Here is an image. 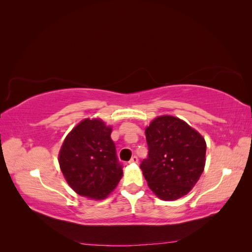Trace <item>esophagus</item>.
<instances>
[{
	"mask_svg": "<svg viewBox=\"0 0 252 252\" xmlns=\"http://www.w3.org/2000/svg\"><path fill=\"white\" fill-rule=\"evenodd\" d=\"M138 161H139L138 157H136V156H133V157L130 158V161H129V163H138Z\"/></svg>",
	"mask_w": 252,
	"mask_h": 252,
	"instance_id": "obj_1",
	"label": "esophagus"
}]
</instances>
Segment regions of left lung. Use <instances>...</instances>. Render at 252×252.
<instances>
[{"label":"left lung","mask_w":252,"mask_h":252,"mask_svg":"<svg viewBox=\"0 0 252 252\" xmlns=\"http://www.w3.org/2000/svg\"><path fill=\"white\" fill-rule=\"evenodd\" d=\"M145 134L148 157L140 167L149 188L164 201L187 194L204 170L203 136L184 121L171 116L155 119Z\"/></svg>","instance_id":"1"}]
</instances>
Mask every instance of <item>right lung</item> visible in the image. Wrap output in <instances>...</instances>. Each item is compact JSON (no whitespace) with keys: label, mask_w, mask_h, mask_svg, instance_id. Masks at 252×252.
<instances>
[{"label":"right lung","mask_w":252,"mask_h":252,"mask_svg":"<svg viewBox=\"0 0 252 252\" xmlns=\"http://www.w3.org/2000/svg\"><path fill=\"white\" fill-rule=\"evenodd\" d=\"M111 130L101 120L86 119L72 129L61 147V170L80 195L103 200L123 175Z\"/></svg>","instance_id":"1"}]
</instances>
